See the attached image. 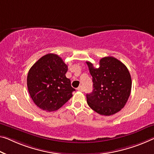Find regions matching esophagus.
Instances as JSON below:
<instances>
[{"label": "esophagus", "mask_w": 154, "mask_h": 154, "mask_svg": "<svg viewBox=\"0 0 154 154\" xmlns=\"http://www.w3.org/2000/svg\"><path fill=\"white\" fill-rule=\"evenodd\" d=\"M77 90L78 91H84V87L82 86V85H80V86H79V87L77 88Z\"/></svg>", "instance_id": "1"}]
</instances>
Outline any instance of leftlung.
Listing matches in <instances>:
<instances>
[{
	"mask_svg": "<svg viewBox=\"0 0 154 154\" xmlns=\"http://www.w3.org/2000/svg\"><path fill=\"white\" fill-rule=\"evenodd\" d=\"M93 81V91L87 94V104L99 114L111 116L125 107L131 89V78L126 66L112 56L101 58L95 68L86 62Z\"/></svg>",
	"mask_w": 154,
	"mask_h": 154,
	"instance_id": "8db88e82",
	"label": "left lung"
}]
</instances>
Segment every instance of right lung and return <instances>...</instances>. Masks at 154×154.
I'll return each instance as SVG.
<instances>
[{"mask_svg": "<svg viewBox=\"0 0 154 154\" xmlns=\"http://www.w3.org/2000/svg\"><path fill=\"white\" fill-rule=\"evenodd\" d=\"M67 69L63 59L54 54L43 56L30 68L27 79L28 91L41 109L58 110L72 97L75 89L65 75Z\"/></svg>", "mask_w": 154, "mask_h": 154, "instance_id": "obj_1", "label": "right lung"}]
</instances>
